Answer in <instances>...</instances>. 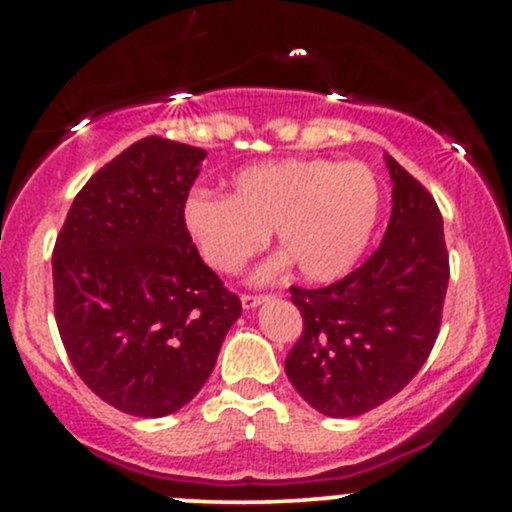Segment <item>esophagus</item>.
I'll list each match as a JSON object with an SVG mask.
<instances>
[{
  "label": "esophagus",
  "mask_w": 512,
  "mask_h": 512,
  "mask_svg": "<svg viewBox=\"0 0 512 512\" xmlns=\"http://www.w3.org/2000/svg\"><path fill=\"white\" fill-rule=\"evenodd\" d=\"M267 298L269 296H250V293H245V296L240 298V303H243L245 310H252V308H257V305H260V303L267 301Z\"/></svg>",
  "instance_id": "obj_1"
}]
</instances>
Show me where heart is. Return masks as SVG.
<instances>
[{
    "label": "heart",
    "instance_id": "heart-1",
    "mask_svg": "<svg viewBox=\"0 0 512 512\" xmlns=\"http://www.w3.org/2000/svg\"><path fill=\"white\" fill-rule=\"evenodd\" d=\"M378 214L380 187L373 170L327 158L248 166L233 180L231 197L199 190L182 207L187 233L221 274H238L274 228L284 250L257 272L260 281L293 262L310 281L339 279L368 248Z\"/></svg>",
    "mask_w": 512,
    "mask_h": 512
}]
</instances>
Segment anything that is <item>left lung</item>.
Returning <instances> with one entry per match:
<instances>
[{
	"label": "left lung",
	"instance_id": "8db88e82",
	"mask_svg": "<svg viewBox=\"0 0 512 512\" xmlns=\"http://www.w3.org/2000/svg\"><path fill=\"white\" fill-rule=\"evenodd\" d=\"M392 214L383 243L325 289L291 286L303 334L286 375L310 407L334 419L366 414L419 373L436 344L450 264L436 199L392 156Z\"/></svg>",
	"mask_w": 512,
	"mask_h": 512
}]
</instances>
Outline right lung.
Wrapping results in <instances>:
<instances>
[{
	"instance_id": "right-lung-1",
	"label": "right lung",
	"mask_w": 512,
	"mask_h": 512,
	"mask_svg": "<svg viewBox=\"0 0 512 512\" xmlns=\"http://www.w3.org/2000/svg\"><path fill=\"white\" fill-rule=\"evenodd\" d=\"M204 158L161 137L132 144L81 187L52 252L69 361L103 402L142 419L202 390L243 313L182 221Z\"/></svg>"
}]
</instances>
